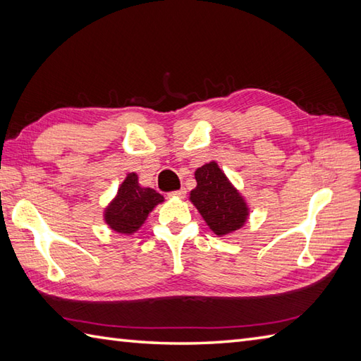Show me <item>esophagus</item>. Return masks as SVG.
<instances>
[{"mask_svg":"<svg viewBox=\"0 0 361 361\" xmlns=\"http://www.w3.org/2000/svg\"><path fill=\"white\" fill-rule=\"evenodd\" d=\"M172 197H178V198H183L186 195V189L185 188H181V189H178V190H175V192H172L171 194Z\"/></svg>","mask_w":361,"mask_h":361,"instance_id":"34e87169","label":"esophagus"}]
</instances>
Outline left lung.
<instances>
[{"mask_svg": "<svg viewBox=\"0 0 361 361\" xmlns=\"http://www.w3.org/2000/svg\"><path fill=\"white\" fill-rule=\"evenodd\" d=\"M195 180L197 188L190 190V202L212 231L226 235L239 229L248 217V208L220 167L214 161L198 167Z\"/></svg>", "mask_w": 361, "mask_h": 361, "instance_id": "left-lung-1", "label": "left lung"}]
</instances>
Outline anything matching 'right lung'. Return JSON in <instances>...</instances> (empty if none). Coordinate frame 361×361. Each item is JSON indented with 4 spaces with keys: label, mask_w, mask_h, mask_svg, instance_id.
<instances>
[{
    "label": "right lung",
    "mask_w": 361,
    "mask_h": 361,
    "mask_svg": "<svg viewBox=\"0 0 361 361\" xmlns=\"http://www.w3.org/2000/svg\"><path fill=\"white\" fill-rule=\"evenodd\" d=\"M164 198L157 190L137 185V175L128 173L118 195L105 209V221L113 231L132 234L141 228L149 212Z\"/></svg>",
    "instance_id": "obj_1"
}]
</instances>
